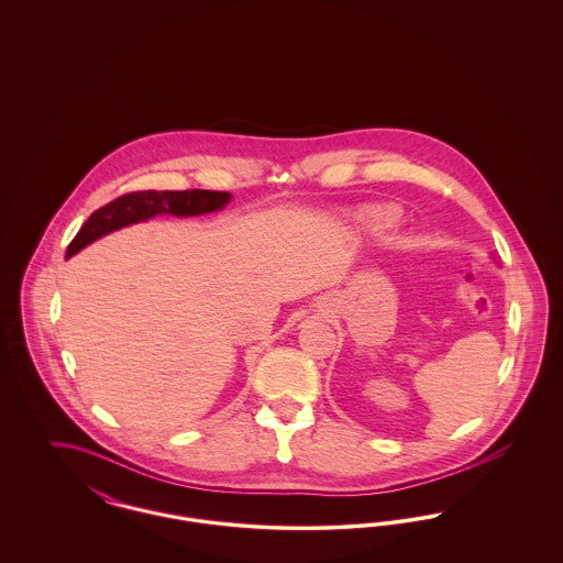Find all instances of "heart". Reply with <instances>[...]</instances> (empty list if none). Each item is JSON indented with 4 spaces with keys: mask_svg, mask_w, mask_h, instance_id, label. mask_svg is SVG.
I'll return each mask as SVG.
<instances>
[{
    "mask_svg": "<svg viewBox=\"0 0 563 563\" xmlns=\"http://www.w3.org/2000/svg\"><path fill=\"white\" fill-rule=\"evenodd\" d=\"M358 219L369 228V230H386L390 228L395 221H397V211L393 207H384V205H377V207H365Z\"/></svg>",
    "mask_w": 563,
    "mask_h": 563,
    "instance_id": "b5f03b06",
    "label": "heart"
}]
</instances>
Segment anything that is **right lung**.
<instances>
[{"mask_svg": "<svg viewBox=\"0 0 563 563\" xmlns=\"http://www.w3.org/2000/svg\"><path fill=\"white\" fill-rule=\"evenodd\" d=\"M232 200L230 191H211V189H186V191H131L99 211L90 214L81 225L76 239L67 246V260L76 255L90 242L103 239L109 232L147 221L156 214H175V217H196V214L221 211Z\"/></svg>", "mask_w": 563, "mask_h": 563, "instance_id": "1", "label": "right lung"}]
</instances>
